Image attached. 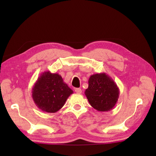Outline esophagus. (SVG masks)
<instances>
[{
	"label": "esophagus",
	"mask_w": 156,
	"mask_h": 156,
	"mask_svg": "<svg viewBox=\"0 0 156 156\" xmlns=\"http://www.w3.org/2000/svg\"><path fill=\"white\" fill-rule=\"evenodd\" d=\"M75 92L77 93V94H81L82 93V90L81 88H75Z\"/></svg>",
	"instance_id": "obj_1"
}]
</instances>
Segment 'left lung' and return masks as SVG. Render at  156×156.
Instances as JSON below:
<instances>
[{
  "label": "left lung",
  "mask_w": 156,
  "mask_h": 156,
  "mask_svg": "<svg viewBox=\"0 0 156 156\" xmlns=\"http://www.w3.org/2000/svg\"><path fill=\"white\" fill-rule=\"evenodd\" d=\"M84 94L91 106L100 112L109 111L116 105L119 88L112 79L105 73L92 75Z\"/></svg>",
  "instance_id": "8db88e82"
}]
</instances>
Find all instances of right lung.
<instances>
[{
	"label": "right lung",
	"mask_w": 156,
	"mask_h": 156,
	"mask_svg": "<svg viewBox=\"0 0 156 156\" xmlns=\"http://www.w3.org/2000/svg\"><path fill=\"white\" fill-rule=\"evenodd\" d=\"M32 93L33 101L40 109L54 113L64 106L73 91L63 81L61 75L45 72L37 78Z\"/></svg>",
	"instance_id": "add662e5"
}]
</instances>
